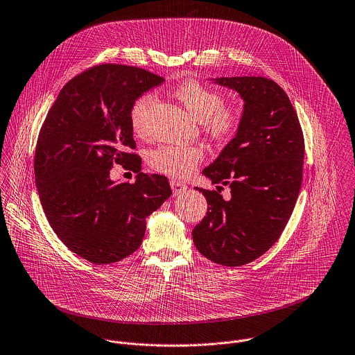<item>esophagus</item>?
Here are the masks:
<instances>
[{"instance_id":"34e87169","label":"esophagus","mask_w":355,"mask_h":355,"mask_svg":"<svg viewBox=\"0 0 355 355\" xmlns=\"http://www.w3.org/2000/svg\"><path fill=\"white\" fill-rule=\"evenodd\" d=\"M170 185H171V189H173V193L177 196V195H181V193H184L185 191H187V185L184 184V182H181V181H178V180H171L170 181Z\"/></svg>"}]
</instances>
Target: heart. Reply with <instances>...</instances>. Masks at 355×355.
Masks as SVG:
<instances>
[{"label": "heart", "mask_w": 355, "mask_h": 355, "mask_svg": "<svg viewBox=\"0 0 355 355\" xmlns=\"http://www.w3.org/2000/svg\"><path fill=\"white\" fill-rule=\"evenodd\" d=\"M175 98L202 124L203 130L214 139L231 138L239 128L243 107L239 101L224 102V94L198 80H187L174 88ZM156 103V95L146 92L141 95L131 107V124L135 132L145 134L149 114ZM205 152L198 145H160L148 155L152 170L175 178L189 177L203 162Z\"/></svg>", "instance_id": "heart-1"}]
</instances>
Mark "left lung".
I'll use <instances>...</instances> for the list:
<instances>
[{
	"instance_id": "1",
	"label": "left lung",
	"mask_w": 355,
	"mask_h": 355,
	"mask_svg": "<svg viewBox=\"0 0 355 355\" xmlns=\"http://www.w3.org/2000/svg\"><path fill=\"white\" fill-rule=\"evenodd\" d=\"M216 84L245 101L235 138L203 170L232 188L225 201L216 191L196 188L207 213L193 228L196 249L213 263L239 267L263 256L281 236L303 180L304 137L286 92L266 77H220Z\"/></svg>"
}]
</instances>
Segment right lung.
Listing matches in <instances>:
<instances>
[{"label": "right lung", "mask_w": 355, "mask_h": 355, "mask_svg": "<svg viewBox=\"0 0 355 355\" xmlns=\"http://www.w3.org/2000/svg\"><path fill=\"white\" fill-rule=\"evenodd\" d=\"M164 81L145 69L103 63L73 77L38 134L34 175L46 220L63 245L94 264H110L142 243L146 217L171 195L168 180L141 171L131 107ZM113 164L138 172L114 184Z\"/></svg>", "instance_id": "obj_1"}]
</instances>
